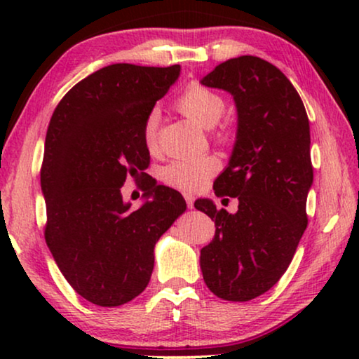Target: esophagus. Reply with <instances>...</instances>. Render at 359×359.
<instances>
[{"mask_svg": "<svg viewBox=\"0 0 359 359\" xmlns=\"http://www.w3.org/2000/svg\"><path fill=\"white\" fill-rule=\"evenodd\" d=\"M184 199L186 203H188V208L193 209V203H194V196L191 193H184Z\"/></svg>", "mask_w": 359, "mask_h": 359, "instance_id": "obj_1", "label": "esophagus"}]
</instances>
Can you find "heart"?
Here are the masks:
<instances>
[{
	"label": "heart",
	"instance_id": "1",
	"mask_svg": "<svg viewBox=\"0 0 359 359\" xmlns=\"http://www.w3.org/2000/svg\"><path fill=\"white\" fill-rule=\"evenodd\" d=\"M176 107L181 114H184L194 124L204 129H210L222 119L225 112V100L219 93H215L203 85H191L183 91ZM156 135H158V112L150 111L147 114L144 126H142V139L149 150L156 147ZM229 132H217V139H227ZM220 168V163L214 156H193V158H178L170 161L160 171V178L165 184L181 191H198L203 188L210 176L215 175Z\"/></svg>",
	"mask_w": 359,
	"mask_h": 359
}]
</instances>
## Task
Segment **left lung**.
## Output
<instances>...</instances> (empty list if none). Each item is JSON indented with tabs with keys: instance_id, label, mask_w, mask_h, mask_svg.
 <instances>
[{
	"instance_id": "1",
	"label": "left lung",
	"mask_w": 359,
	"mask_h": 359,
	"mask_svg": "<svg viewBox=\"0 0 359 359\" xmlns=\"http://www.w3.org/2000/svg\"><path fill=\"white\" fill-rule=\"evenodd\" d=\"M201 83L229 91L238 114L232 156L214 183L215 196L238 199V210L194 203L215 222L214 240L201 250V271L217 297L252 301L286 273L307 227L309 117L292 83L259 57L230 58Z\"/></svg>"
}]
</instances>
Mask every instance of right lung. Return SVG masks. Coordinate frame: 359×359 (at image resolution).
I'll use <instances>...</instances> for the list:
<instances>
[{
  "instance_id": "right-lung-1",
  "label": "right lung",
  "mask_w": 359,
  "mask_h": 359,
  "mask_svg": "<svg viewBox=\"0 0 359 359\" xmlns=\"http://www.w3.org/2000/svg\"><path fill=\"white\" fill-rule=\"evenodd\" d=\"M180 65L114 63L76 83L53 111L41 168L46 242L68 284L96 306L116 307L147 287L158 238L186 210L178 191L149 181L137 210L122 201L127 175L150 154L142 126Z\"/></svg>"
}]
</instances>
